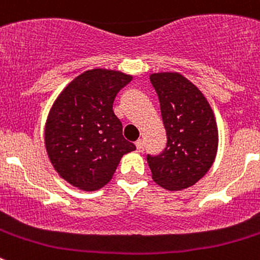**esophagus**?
Wrapping results in <instances>:
<instances>
[{
  "instance_id": "esophagus-1",
  "label": "esophagus",
  "mask_w": 260,
  "mask_h": 260,
  "mask_svg": "<svg viewBox=\"0 0 260 260\" xmlns=\"http://www.w3.org/2000/svg\"><path fill=\"white\" fill-rule=\"evenodd\" d=\"M135 146H137V150L139 151V152H142V151L144 150V143L142 139H138V141L135 142Z\"/></svg>"
}]
</instances>
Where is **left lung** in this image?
Instances as JSON below:
<instances>
[{
	"label": "left lung",
	"instance_id": "8db88e82",
	"mask_svg": "<svg viewBox=\"0 0 260 260\" xmlns=\"http://www.w3.org/2000/svg\"><path fill=\"white\" fill-rule=\"evenodd\" d=\"M160 102L167 146L147 155L157 185L181 190L198 182L213 164L219 135L210 104L191 82L178 73L150 77Z\"/></svg>",
	"mask_w": 260,
	"mask_h": 260
}]
</instances>
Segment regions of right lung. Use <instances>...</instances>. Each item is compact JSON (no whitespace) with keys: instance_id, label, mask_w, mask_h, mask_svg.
Instances as JSON below:
<instances>
[{"instance_id":"1","label":"right lung","mask_w":260,"mask_h":260,"mask_svg":"<svg viewBox=\"0 0 260 260\" xmlns=\"http://www.w3.org/2000/svg\"><path fill=\"white\" fill-rule=\"evenodd\" d=\"M133 77L93 69L75 78L53 104L45 125V146L54 169L79 189L109 182L125 153L135 150L122 135L113 112L117 93Z\"/></svg>"}]
</instances>
